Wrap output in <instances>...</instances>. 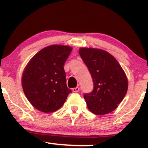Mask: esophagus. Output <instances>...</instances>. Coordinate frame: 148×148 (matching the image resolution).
Masks as SVG:
<instances>
[{"label": "esophagus", "instance_id": "esophagus-1", "mask_svg": "<svg viewBox=\"0 0 148 148\" xmlns=\"http://www.w3.org/2000/svg\"><path fill=\"white\" fill-rule=\"evenodd\" d=\"M79 91V87H75V88H73V92H78Z\"/></svg>", "mask_w": 148, "mask_h": 148}]
</instances>
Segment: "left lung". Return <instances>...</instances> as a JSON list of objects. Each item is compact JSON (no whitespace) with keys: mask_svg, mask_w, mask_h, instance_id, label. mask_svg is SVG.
Wrapping results in <instances>:
<instances>
[{"mask_svg":"<svg viewBox=\"0 0 148 148\" xmlns=\"http://www.w3.org/2000/svg\"><path fill=\"white\" fill-rule=\"evenodd\" d=\"M79 54L92 75L94 89L84 94L88 109L96 114L110 113L127 94L125 73L113 56L94 48H80Z\"/></svg>","mask_w":148,"mask_h":148,"instance_id":"left-lung-1","label":"left lung"}]
</instances>
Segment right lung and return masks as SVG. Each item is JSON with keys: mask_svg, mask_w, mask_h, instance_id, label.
I'll list each match as a JSON object with an SVG mask.
<instances>
[{"mask_svg": "<svg viewBox=\"0 0 148 148\" xmlns=\"http://www.w3.org/2000/svg\"><path fill=\"white\" fill-rule=\"evenodd\" d=\"M72 49L59 45L48 46L38 52L25 68L23 90L37 110L43 112L59 110L71 93L66 84L64 65Z\"/></svg>", "mask_w": 148, "mask_h": 148, "instance_id": "add662e5", "label": "right lung"}]
</instances>
